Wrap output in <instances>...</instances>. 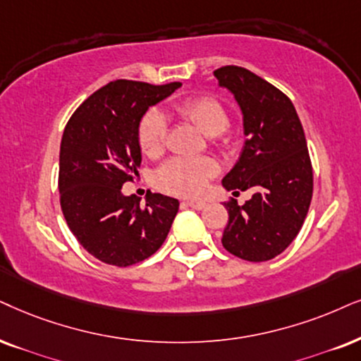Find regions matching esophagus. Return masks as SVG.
I'll use <instances>...</instances> for the list:
<instances>
[{"mask_svg":"<svg viewBox=\"0 0 361 361\" xmlns=\"http://www.w3.org/2000/svg\"><path fill=\"white\" fill-rule=\"evenodd\" d=\"M186 204H188V207L193 208V209H203L204 207H207V203L198 202V200H188V202H186Z\"/></svg>","mask_w":361,"mask_h":361,"instance_id":"1","label":"esophagus"}]
</instances>
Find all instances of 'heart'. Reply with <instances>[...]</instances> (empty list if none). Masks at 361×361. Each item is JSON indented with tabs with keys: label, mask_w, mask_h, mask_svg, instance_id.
<instances>
[{
	"label": "heart",
	"mask_w": 361,
	"mask_h": 361,
	"mask_svg": "<svg viewBox=\"0 0 361 361\" xmlns=\"http://www.w3.org/2000/svg\"><path fill=\"white\" fill-rule=\"evenodd\" d=\"M176 116L193 123L204 135H220L230 125L225 106L216 98L200 94L176 103L171 109ZM166 121L158 111H148L138 123V143L141 152L149 158H157L166 147ZM218 173L216 161L208 157L183 158L176 157L159 168L157 185L166 193L180 196H196L202 193L208 180Z\"/></svg>",
	"instance_id": "heart-1"
}]
</instances>
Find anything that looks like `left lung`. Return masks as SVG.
<instances>
[{
  "mask_svg": "<svg viewBox=\"0 0 361 361\" xmlns=\"http://www.w3.org/2000/svg\"><path fill=\"white\" fill-rule=\"evenodd\" d=\"M220 86L235 94L246 141L223 186L252 190L245 204L225 202L228 223L221 243L246 262H268L285 252L302 230L313 195V168L307 138L291 99L241 66L213 71Z\"/></svg>",
  "mask_w": 361,
  "mask_h": 361,
  "instance_id": "left-lung-1",
  "label": "left lung"
}]
</instances>
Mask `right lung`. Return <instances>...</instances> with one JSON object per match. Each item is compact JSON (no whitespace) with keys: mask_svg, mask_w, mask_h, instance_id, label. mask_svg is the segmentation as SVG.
<instances>
[{"mask_svg":"<svg viewBox=\"0 0 361 361\" xmlns=\"http://www.w3.org/2000/svg\"><path fill=\"white\" fill-rule=\"evenodd\" d=\"M181 83L116 80L76 108L59 148L61 212L80 245L99 262L130 267L157 252L178 213L176 198L148 193L145 204L121 186L141 165L138 123Z\"/></svg>","mask_w":361,"mask_h":361,"instance_id":"1","label":"right lung"}]
</instances>
